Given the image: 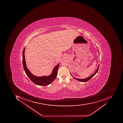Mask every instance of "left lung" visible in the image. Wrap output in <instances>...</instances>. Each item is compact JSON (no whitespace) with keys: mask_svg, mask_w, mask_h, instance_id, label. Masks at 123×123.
Instances as JSON below:
<instances>
[{"mask_svg":"<svg viewBox=\"0 0 123 123\" xmlns=\"http://www.w3.org/2000/svg\"><path fill=\"white\" fill-rule=\"evenodd\" d=\"M99 65H98V67L97 69L96 70V71L93 74L91 75V76H89V77H88V78H86V79H78V78H75V77H74V76H72V77L73 78H74V79H76V80H79L80 82H87V81H88L90 79H91L92 78L93 76H94L95 75H96L97 72L98 71V69H99Z\"/></svg>","mask_w":123,"mask_h":123,"instance_id":"8db88e82","label":"left lung"}]
</instances>
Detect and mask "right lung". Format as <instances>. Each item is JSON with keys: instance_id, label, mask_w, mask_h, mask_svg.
<instances>
[{"instance_id": "obj_1", "label": "right lung", "mask_w": 123, "mask_h": 123, "mask_svg": "<svg viewBox=\"0 0 123 123\" xmlns=\"http://www.w3.org/2000/svg\"><path fill=\"white\" fill-rule=\"evenodd\" d=\"M25 49V48H24L23 52V64L24 71L28 77L33 83L39 86H47L50 84L55 80L57 76L58 68L60 64H58L54 68L52 74L49 76H44L43 77H37L35 76L28 71L26 67L24 56Z\"/></svg>"}]
</instances>
